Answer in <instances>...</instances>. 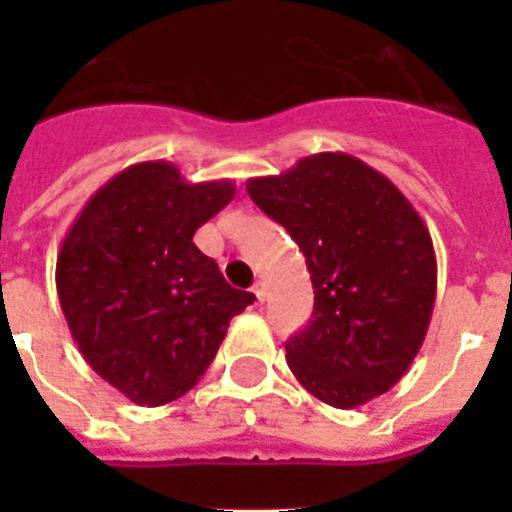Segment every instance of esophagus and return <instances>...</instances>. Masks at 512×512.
<instances>
[{
    "mask_svg": "<svg viewBox=\"0 0 512 512\" xmlns=\"http://www.w3.org/2000/svg\"><path fill=\"white\" fill-rule=\"evenodd\" d=\"M251 292H253V295H256V300L264 302V297H266V284H264V282H256V284H253V287H251Z\"/></svg>",
    "mask_w": 512,
    "mask_h": 512,
    "instance_id": "1",
    "label": "esophagus"
}]
</instances>
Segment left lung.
I'll return each mask as SVG.
<instances>
[{"label": "left lung", "mask_w": 512, "mask_h": 512, "mask_svg": "<svg viewBox=\"0 0 512 512\" xmlns=\"http://www.w3.org/2000/svg\"><path fill=\"white\" fill-rule=\"evenodd\" d=\"M251 200L295 238L315 307L284 343L310 395L351 410L408 372L436 302V251L410 200L348 153H315L246 184Z\"/></svg>", "instance_id": "8db88e82"}]
</instances>
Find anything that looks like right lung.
<instances>
[{
	"mask_svg": "<svg viewBox=\"0 0 512 512\" xmlns=\"http://www.w3.org/2000/svg\"><path fill=\"white\" fill-rule=\"evenodd\" d=\"M233 194L228 179L189 184L169 161H143L99 187L63 238L56 289L71 336L135 405L192 390L253 302L192 241Z\"/></svg>",
	"mask_w": 512,
	"mask_h": 512,
	"instance_id": "right-lung-1",
	"label": "right lung"
}]
</instances>
